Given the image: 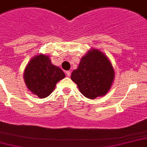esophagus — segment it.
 Here are the masks:
<instances>
[{
  "mask_svg": "<svg viewBox=\"0 0 147 147\" xmlns=\"http://www.w3.org/2000/svg\"><path fill=\"white\" fill-rule=\"evenodd\" d=\"M71 71H66V75H67V76H68V77H69V76H71Z\"/></svg>",
  "mask_w": 147,
  "mask_h": 147,
  "instance_id": "1",
  "label": "esophagus"
}]
</instances>
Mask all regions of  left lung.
<instances>
[{
	"instance_id": "obj_1",
	"label": "left lung",
	"mask_w": 147,
	"mask_h": 147,
	"mask_svg": "<svg viewBox=\"0 0 147 147\" xmlns=\"http://www.w3.org/2000/svg\"><path fill=\"white\" fill-rule=\"evenodd\" d=\"M71 78L84 96L95 99L109 92L114 79V71L103 52L91 49L82 57Z\"/></svg>"
}]
</instances>
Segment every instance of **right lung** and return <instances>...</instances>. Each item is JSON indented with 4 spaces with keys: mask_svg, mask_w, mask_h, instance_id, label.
<instances>
[{
    "mask_svg": "<svg viewBox=\"0 0 147 147\" xmlns=\"http://www.w3.org/2000/svg\"><path fill=\"white\" fill-rule=\"evenodd\" d=\"M64 72L51 63L49 56L40 54L30 60L24 71L28 90L40 98L49 96L56 84L65 78Z\"/></svg>",
    "mask_w": 147,
    "mask_h": 147,
    "instance_id": "add662e5",
    "label": "right lung"
}]
</instances>
